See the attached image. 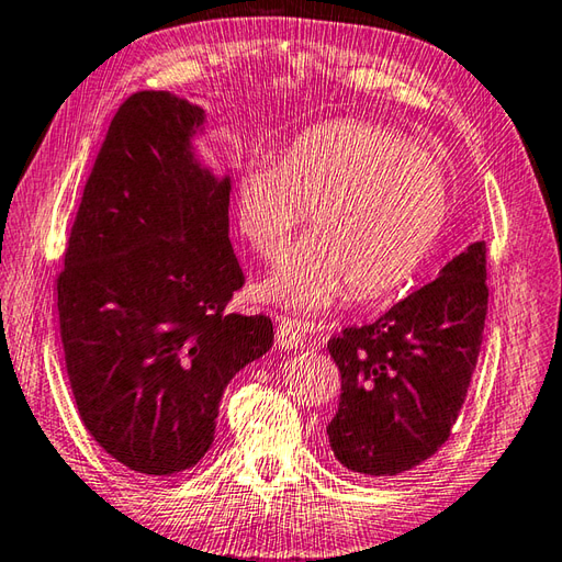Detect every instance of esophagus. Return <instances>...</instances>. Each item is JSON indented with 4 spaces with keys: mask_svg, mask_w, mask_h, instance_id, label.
<instances>
[{
    "mask_svg": "<svg viewBox=\"0 0 562 562\" xmlns=\"http://www.w3.org/2000/svg\"><path fill=\"white\" fill-rule=\"evenodd\" d=\"M274 342L284 350L300 348L304 342V324L294 318H278V328H274Z\"/></svg>",
    "mask_w": 562,
    "mask_h": 562,
    "instance_id": "esophagus-1",
    "label": "esophagus"
}]
</instances>
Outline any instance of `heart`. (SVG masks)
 <instances>
[{
    "label": "heart",
    "mask_w": 562,
    "mask_h": 562,
    "mask_svg": "<svg viewBox=\"0 0 562 562\" xmlns=\"http://www.w3.org/2000/svg\"><path fill=\"white\" fill-rule=\"evenodd\" d=\"M451 205L447 166L396 130L340 121L296 137L284 159H250L238 176V232L278 260L312 210V234L260 284L262 300L321 312L350 290L376 300L423 268Z\"/></svg>",
    "instance_id": "heart-1"
}]
</instances>
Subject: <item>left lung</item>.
Instances as JSON below:
<instances>
[{
  "label": "left lung",
  "mask_w": 562,
  "mask_h": 562,
  "mask_svg": "<svg viewBox=\"0 0 562 562\" xmlns=\"http://www.w3.org/2000/svg\"><path fill=\"white\" fill-rule=\"evenodd\" d=\"M485 274L475 241L374 324L328 340L340 403L326 432L345 469L398 475L449 439L483 342Z\"/></svg>",
  "instance_id": "left-lung-1"
}]
</instances>
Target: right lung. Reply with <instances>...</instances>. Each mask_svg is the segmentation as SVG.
<instances>
[{
  "mask_svg": "<svg viewBox=\"0 0 562 562\" xmlns=\"http://www.w3.org/2000/svg\"><path fill=\"white\" fill-rule=\"evenodd\" d=\"M205 111L137 91L113 115L57 274L59 338L97 445L147 475L205 457L238 369L272 348L268 316L229 314L244 272L229 176L193 154Z\"/></svg>",
  "mask_w": 562,
  "mask_h": 562,
  "instance_id": "right-lung-1",
  "label": "right lung"
}]
</instances>
